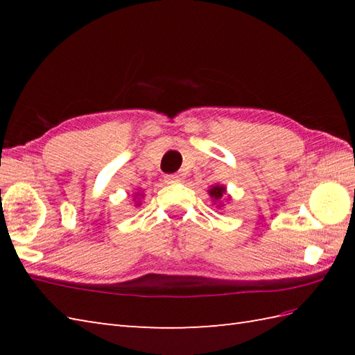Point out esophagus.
Instances as JSON below:
<instances>
[{
	"instance_id": "obj_1",
	"label": "esophagus",
	"mask_w": 355,
	"mask_h": 355,
	"mask_svg": "<svg viewBox=\"0 0 355 355\" xmlns=\"http://www.w3.org/2000/svg\"><path fill=\"white\" fill-rule=\"evenodd\" d=\"M180 182V177L177 173H168V175H164V183L172 184V183H178Z\"/></svg>"
}]
</instances>
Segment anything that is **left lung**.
Here are the masks:
<instances>
[{
  "mask_svg": "<svg viewBox=\"0 0 355 355\" xmlns=\"http://www.w3.org/2000/svg\"><path fill=\"white\" fill-rule=\"evenodd\" d=\"M209 193H210V197H212L215 201H218V200H221L223 195L225 193V187L224 186H214L212 189L209 191Z\"/></svg>",
  "mask_w": 355,
  "mask_h": 355,
  "instance_id": "obj_1",
  "label": "left lung"
}]
</instances>
